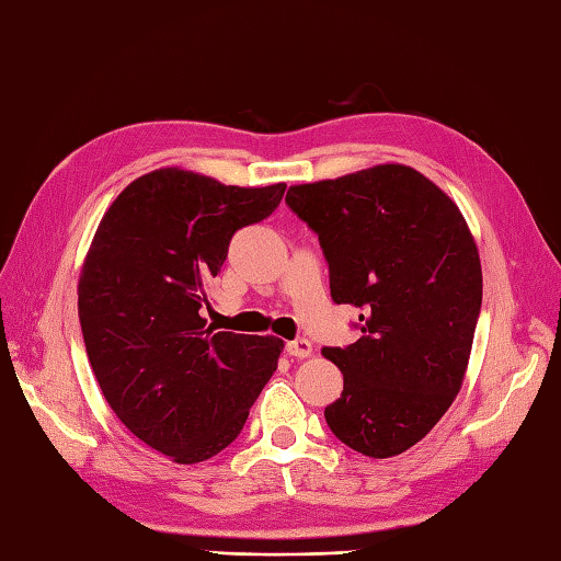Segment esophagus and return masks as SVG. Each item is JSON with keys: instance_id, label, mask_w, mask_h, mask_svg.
<instances>
[{"instance_id": "esophagus-1", "label": "esophagus", "mask_w": 561, "mask_h": 561, "mask_svg": "<svg viewBox=\"0 0 561 561\" xmlns=\"http://www.w3.org/2000/svg\"><path fill=\"white\" fill-rule=\"evenodd\" d=\"M285 353L293 358H307V356H312V344L307 339H293L285 344Z\"/></svg>"}]
</instances>
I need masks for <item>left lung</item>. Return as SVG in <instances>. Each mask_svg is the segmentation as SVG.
<instances>
[{
	"mask_svg": "<svg viewBox=\"0 0 561 561\" xmlns=\"http://www.w3.org/2000/svg\"><path fill=\"white\" fill-rule=\"evenodd\" d=\"M319 237L331 300L358 307L360 339L322 348L344 373L331 433L375 460L416 445L462 387L482 310V264L460 208L416 169L380 164L290 186Z\"/></svg>",
	"mask_w": 561,
	"mask_h": 561,
	"instance_id": "1",
	"label": "left lung"
}]
</instances>
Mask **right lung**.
Returning <instances> with one entry per match:
<instances>
[{
  "mask_svg": "<svg viewBox=\"0 0 561 561\" xmlns=\"http://www.w3.org/2000/svg\"><path fill=\"white\" fill-rule=\"evenodd\" d=\"M285 184L225 186L176 167L111 203L79 276V324L108 407L179 465L210 460L244 428L283 341L205 329L230 239L278 208Z\"/></svg>",
  "mask_w": 561,
  "mask_h": 561,
  "instance_id": "1",
  "label": "right lung"
}]
</instances>
